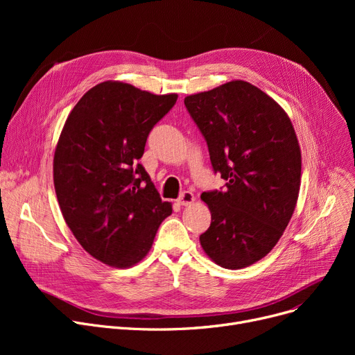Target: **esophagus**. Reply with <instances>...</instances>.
<instances>
[{
  "label": "esophagus",
  "mask_w": 355,
  "mask_h": 355,
  "mask_svg": "<svg viewBox=\"0 0 355 355\" xmlns=\"http://www.w3.org/2000/svg\"><path fill=\"white\" fill-rule=\"evenodd\" d=\"M177 202L180 204V206H190V204L194 202V194L191 191H184L178 197Z\"/></svg>",
  "instance_id": "34e87169"
}]
</instances>
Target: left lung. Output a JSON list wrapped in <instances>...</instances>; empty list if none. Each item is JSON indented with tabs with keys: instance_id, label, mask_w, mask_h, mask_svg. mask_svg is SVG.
<instances>
[{
	"instance_id": "obj_1",
	"label": "left lung",
	"mask_w": 355,
	"mask_h": 355,
	"mask_svg": "<svg viewBox=\"0 0 355 355\" xmlns=\"http://www.w3.org/2000/svg\"><path fill=\"white\" fill-rule=\"evenodd\" d=\"M207 141L226 189L201 194L211 213L200 236L206 254L226 269L265 257L284 234L301 187V148L286 112L265 92L232 80L184 99Z\"/></svg>"
}]
</instances>
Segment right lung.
I'll use <instances>...</instances> for the list:
<instances>
[{"label":"right lung","instance_id":"1","mask_svg":"<svg viewBox=\"0 0 355 355\" xmlns=\"http://www.w3.org/2000/svg\"><path fill=\"white\" fill-rule=\"evenodd\" d=\"M177 98L107 80L87 90L64 122L53 159L55 196L73 236L105 265L141 262L173 213L138 159Z\"/></svg>","mask_w":355,"mask_h":355}]
</instances>
